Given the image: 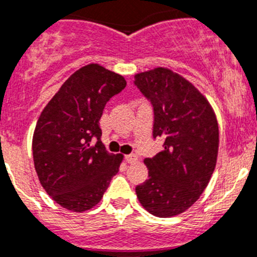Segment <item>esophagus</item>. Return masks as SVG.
<instances>
[{
  "label": "esophagus",
  "mask_w": 257,
  "mask_h": 257,
  "mask_svg": "<svg viewBox=\"0 0 257 257\" xmlns=\"http://www.w3.org/2000/svg\"><path fill=\"white\" fill-rule=\"evenodd\" d=\"M125 160L128 161L129 164H133V163H137L138 157L136 155H126L125 156Z\"/></svg>",
  "instance_id": "34e87169"
}]
</instances>
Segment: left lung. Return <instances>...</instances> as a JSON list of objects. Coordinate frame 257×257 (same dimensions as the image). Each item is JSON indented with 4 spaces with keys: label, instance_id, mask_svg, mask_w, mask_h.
Returning <instances> with one entry per match:
<instances>
[{
    "label": "left lung",
    "instance_id": "left-lung-1",
    "mask_svg": "<svg viewBox=\"0 0 257 257\" xmlns=\"http://www.w3.org/2000/svg\"><path fill=\"white\" fill-rule=\"evenodd\" d=\"M154 106V138L164 150L145 159L149 179L136 187L150 214L172 218L188 210L206 189L216 166L219 125L207 98L189 80L168 68L134 75Z\"/></svg>",
    "mask_w": 257,
    "mask_h": 257
}]
</instances>
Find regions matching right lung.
Wrapping results in <instances>:
<instances>
[{
	"mask_svg": "<svg viewBox=\"0 0 257 257\" xmlns=\"http://www.w3.org/2000/svg\"><path fill=\"white\" fill-rule=\"evenodd\" d=\"M125 85L123 75L88 64L71 74L39 115L32 141L34 168L50 197L69 211L96 206L119 172L124 156L105 150L100 119L106 102ZM93 137L99 141L91 146Z\"/></svg>",
	"mask_w": 257,
	"mask_h": 257,
	"instance_id": "add662e5",
	"label": "right lung"
}]
</instances>
